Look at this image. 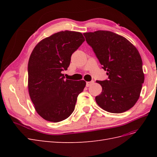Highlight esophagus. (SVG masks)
<instances>
[{
    "label": "esophagus",
    "mask_w": 157,
    "mask_h": 157,
    "mask_svg": "<svg viewBox=\"0 0 157 157\" xmlns=\"http://www.w3.org/2000/svg\"><path fill=\"white\" fill-rule=\"evenodd\" d=\"M94 83V81H90V82H86V87H89L91 86V85Z\"/></svg>",
    "instance_id": "1"
}]
</instances>
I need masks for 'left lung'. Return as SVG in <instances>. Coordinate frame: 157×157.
Here are the masks:
<instances>
[{
    "mask_svg": "<svg viewBox=\"0 0 157 157\" xmlns=\"http://www.w3.org/2000/svg\"><path fill=\"white\" fill-rule=\"evenodd\" d=\"M108 80H97L102 86L98 105L109 113L129 110L138 100L144 82L143 63L138 50L126 38L107 31L84 33Z\"/></svg>",
    "mask_w": 157,
    "mask_h": 157,
    "instance_id": "obj_1",
    "label": "left lung"
}]
</instances>
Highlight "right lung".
Returning <instances> with one entry per match:
<instances>
[{
    "label": "right lung",
    "mask_w": 157,
    "mask_h": 157,
    "mask_svg": "<svg viewBox=\"0 0 157 157\" xmlns=\"http://www.w3.org/2000/svg\"><path fill=\"white\" fill-rule=\"evenodd\" d=\"M82 33L60 31L41 40L33 49L28 63V88L36 112L46 121L58 122L75 110L84 80H65L71 56L84 41Z\"/></svg>",
    "instance_id": "obj_1"
}]
</instances>
